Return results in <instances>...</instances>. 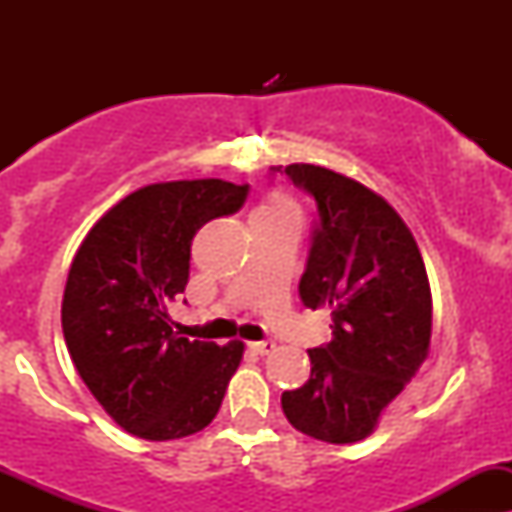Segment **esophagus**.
Returning <instances> with one entry per match:
<instances>
[{"instance_id":"esophagus-1","label":"esophagus","mask_w":512,"mask_h":512,"mask_svg":"<svg viewBox=\"0 0 512 512\" xmlns=\"http://www.w3.org/2000/svg\"><path fill=\"white\" fill-rule=\"evenodd\" d=\"M250 349H252V352H255V354H262V356H265V354H272V352H275L277 344L272 342V339H265V342H252V344H250Z\"/></svg>"}]
</instances>
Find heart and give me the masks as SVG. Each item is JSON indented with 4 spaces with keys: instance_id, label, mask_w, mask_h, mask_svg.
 <instances>
[{
    "instance_id": "b5f03b06",
    "label": "heart",
    "mask_w": 512,
    "mask_h": 512,
    "mask_svg": "<svg viewBox=\"0 0 512 512\" xmlns=\"http://www.w3.org/2000/svg\"><path fill=\"white\" fill-rule=\"evenodd\" d=\"M252 223L302 227V208L287 193H270L252 213Z\"/></svg>"
}]
</instances>
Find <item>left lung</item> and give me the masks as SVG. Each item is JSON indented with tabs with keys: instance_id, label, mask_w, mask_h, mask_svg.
<instances>
[{
	"instance_id": "8db88e82",
	"label": "left lung",
	"mask_w": 512,
	"mask_h": 512,
	"mask_svg": "<svg viewBox=\"0 0 512 512\" xmlns=\"http://www.w3.org/2000/svg\"><path fill=\"white\" fill-rule=\"evenodd\" d=\"M285 173L317 200L299 297L332 312V342L309 349V381L282 394V411L317 441L356 443L376 431L431 349L426 265L379 193L322 165L292 163Z\"/></svg>"
}]
</instances>
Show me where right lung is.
Masks as SVG:
<instances>
[{"label":"right lung","mask_w":512,"mask_h":512,"mask_svg":"<svg viewBox=\"0 0 512 512\" xmlns=\"http://www.w3.org/2000/svg\"><path fill=\"white\" fill-rule=\"evenodd\" d=\"M245 198L247 185L220 178L146 185L106 210L76 250L61 302L66 349L133 436L173 441L218 416L245 344L178 337L168 307L188 285L195 232Z\"/></svg>","instance_id":"add662e5"}]
</instances>
